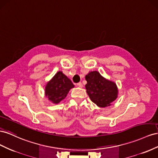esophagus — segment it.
Here are the masks:
<instances>
[{
  "mask_svg": "<svg viewBox=\"0 0 158 158\" xmlns=\"http://www.w3.org/2000/svg\"><path fill=\"white\" fill-rule=\"evenodd\" d=\"M77 86L79 87H83V84L81 82H79L77 84Z\"/></svg>",
  "mask_w": 158,
  "mask_h": 158,
  "instance_id": "1",
  "label": "esophagus"
}]
</instances>
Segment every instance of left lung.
I'll use <instances>...</instances> for the list:
<instances>
[{
  "instance_id": "8db88e82",
  "label": "left lung",
  "mask_w": 158,
  "mask_h": 158,
  "mask_svg": "<svg viewBox=\"0 0 158 158\" xmlns=\"http://www.w3.org/2000/svg\"><path fill=\"white\" fill-rule=\"evenodd\" d=\"M87 83L85 85L87 93L91 101L98 107L111 105L118 97V89L116 84L105 78L97 71H91L85 75Z\"/></svg>"
}]
</instances>
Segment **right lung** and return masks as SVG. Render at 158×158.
Masks as SVG:
<instances>
[{"instance_id": "add662e5", "label": "right lung", "mask_w": 158, "mask_h": 158, "mask_svg": "<svg viewBox=\"0 0 158 158\" xmlns=\"http://www.w3.org/2000/svg\"><path fill=\"white\" fill-rule=\"evenodd\" d=\"M75 85L62 71H58L45 87V96L53 104H58L67 97Z\"/></svg>"}]
</instances>
